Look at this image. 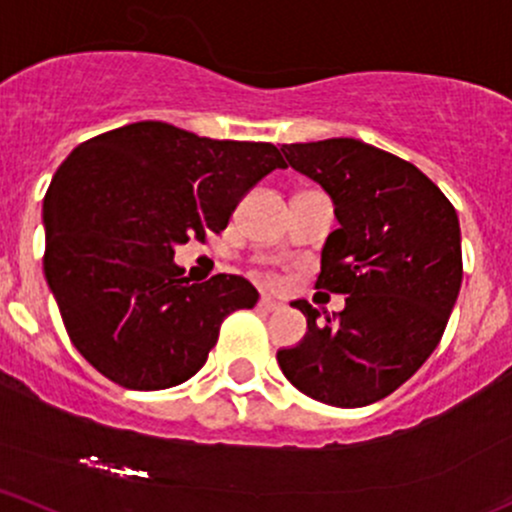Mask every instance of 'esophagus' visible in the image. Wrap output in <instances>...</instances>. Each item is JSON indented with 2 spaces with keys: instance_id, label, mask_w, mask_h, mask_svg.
Returning a JSON list of instances; mask_svg holds the SVG:
<instances>
[{
  "instance_id": "34e87169",
  "label": "esophagus",
  "mask_w": 512,
  "mask_h": 512,
  "mask_svg": "<svg viewBox=\"0 0 512 512\" xmlns=\"http://www.w3.org/2000/svg\"><path fill=\"white\" fill-rule=\"evenodd\" d=\"M257 306H260L262 311H279V309H282V301H277L272 297H262L260 304H257Z\"/></svg>"
}]
</instances>
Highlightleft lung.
I'll return each instance as SVG.
<instances>
[{
    "label": "left lung",
    "instance_id": "1",
    "mask_svg": "<svg viewBox=\"0 0 512 512\" xmlns=\"http://www.w3.org/2000/svg\"><path fill=\"white\" fill-rule=\"evenodd\" d=\"M282 154L331 196L338 228L316 289L346 294V309L321 321L294 301L309 331L277 363L311 400L373 405L439 346L464 277L459 218L417 166L360 139L282 144Z\"/></svg>",
    "mask_w": 512,
    "mask_h": 512
}]
</instances>
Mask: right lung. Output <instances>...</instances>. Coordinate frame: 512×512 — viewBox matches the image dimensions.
<instances>
[{
  "label": "right lung",
  "mask_w": 512,
  "mask_h": 512,
  "mask_svg": "<svg viewBox=\"0 0 512 512\" xmlns=\"http://www.w3.org/2000/svg\"><path fill=\"white\" fill-rule=\"evenodd\" d=\"M284 166L274 144L152 120L78 144L43 198V272L80 355L129 390L196 375L225 316L260 294L238 274L191 284L174 247L225 230L240 198Z\"/></svg>",
  "instance_id": "right-lung-1"
}]
</instances>
